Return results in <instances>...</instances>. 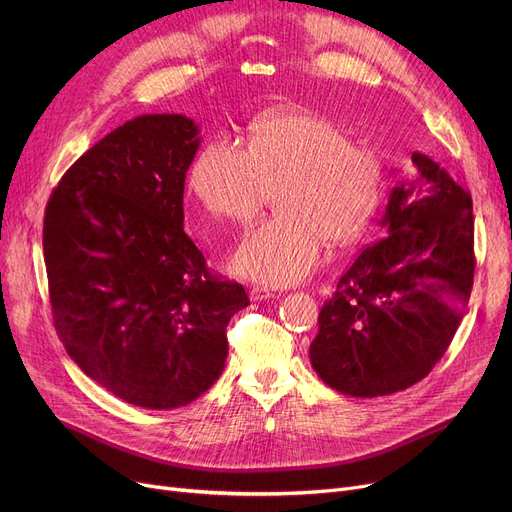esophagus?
Returning <instances> with one entry per match:
<instances>
[{"instance_id": "obj_1", "label": "esophagus", "mask_w": 512, "mask_h": 512, "mask_svg": "<svg viewBox=\"0 0 512 512\" xmlns=\"http://www.w3.org/2000/svg\"><path fill=\"white\" fill-rule=\"evenodd\" d=\"M249 297H251V301H267V299H274V292L272 290H267V288H261V286H253L251 290H249Z\"/></svg>"}]
</instances>
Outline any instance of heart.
Listing matches in <instances>:
<instances>
[{
  "label": "heart",
  "mask_w": 512,
  "mask_h": 512,
  "mask_svg": "<svg viewBox=\"0 0 512 512\" xmlns=\"http://www.w3.org/2000/svg\"><path fill=\"white\" fill-rule=\"evenodd\" d=\"M384 182L378 153L351 145L344 130L309 110L257 118L247 151L211 139L188 170L191 193L220 222L245 226L276 195V218L253 228L230 257L234 274L267 286L305 280L321 242H355L382 205Z\"/></svg>",
  "instance_id": "heart-1"
}]
</instances>
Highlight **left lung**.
I'll return each instance as SVG.
<instances>
[{"instance_id": "8db88e82", "label": "left lung", "mask_w": 512, "mask_h": 512, "mask_svg": "<svg viewBox=\"0 0 512 512\" xmlns=\"http://www.w3.org/2000/svg\"><path fill=\"white\" fill-rule=\"evenodd\" d=\"M392 188L382 226L319 311L311 365L330 388L373 398L407 390L434 369L471 297V195L432 157Z\"/></svg>"}]
</instances>
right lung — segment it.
<instances>
[{
  "instance_id": "obj_1",
  "label": "right lung",
  "mask_w": 512,
  "mask_h": 512,
  "mask_svg": "<svg viewBox=\"0 0 512 512\" xmlns=\"http://www.w3.org/2000/svg\"><path fill=\"white\" fill-rule=\"evenodd\" d=\"M201 137L145 114L62 176L43 222L53 326L91 380L128 405L178 409L220 378L245 288L209 272L184 232V178Z\"/></svg>"
}]
</instances>
